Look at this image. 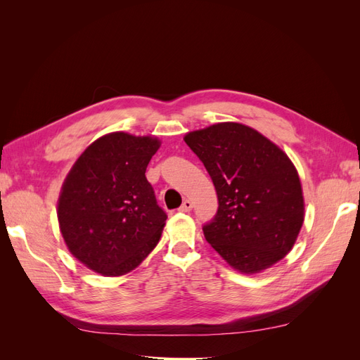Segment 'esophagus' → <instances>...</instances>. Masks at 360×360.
Masks as SVG:
<instances>
[{"instance_id": "esophagus-1", "label": "esophagus", "mask_w": 360, "mask_h": 360, "mask_svg": "<svg viewBox=\"0 0 360 360\" xmlns=\"http://www.w3.org/2000/svg\"><path fill=\"white\" fill-rule=\"evenodd\" d=\"M180 212H183V213H188V212H191L192 210V201L191 200H184L183 201V204L180 205V209H179Z\"/></svg>"}]
</instances>
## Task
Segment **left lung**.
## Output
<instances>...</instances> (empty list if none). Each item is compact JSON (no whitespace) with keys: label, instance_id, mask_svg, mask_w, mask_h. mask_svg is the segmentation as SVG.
Here are the masks:
<instances>
[{"label":"left lung","instance_id":"1","mask_svg":"<svg viewBox=\"0 0 360 360\" xmlns=\"http://www.w3.org/2000/svg\"><path fill=\"white\" fill-rule=\"evenodd\" d=\"M212 177L217 212L205 240L233 269L259 274L284 258L303 225L304 202L290 158L255 129L217 123L184 136Z\"/></svg>","mask_w":360,"mask_h":360}]
</instances>
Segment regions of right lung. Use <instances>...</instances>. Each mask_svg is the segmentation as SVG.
<instances>
[{"instance_id":"add662e5","label":"right lung","mask_w":360,"mask_h":360,"mask_svg":"<svg viewBox=\"0 0 360 360\" xmlns=\"http://www.w3.org/2000/svg\"><path fill=\"white\" fill-rule=\"evenodd\" d=\"M153 136L112 132L85 148L63 183L58 222L70 254L103 276L138 267L158 245L167 213L146 177Z\"/></svg>"}]
</instances>
